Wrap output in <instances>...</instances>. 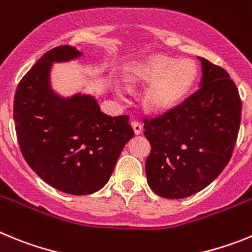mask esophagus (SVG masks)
<instances>
[{
  "label": "esophagus",
  "instance_id": "esophagus-1",
  "mask_svg": "<svg viewBox=\"0 0 252 252\" xmlns=\"http://www.w3.org/2000/svg\"><path fill=\"white\" fill-rule=\"evenodd\" d=\"M131 126H132L133 131H135V133L136 135H140V133L142 132V124L139 121H132L131 122Z\"/></svg>",
  "mask_w": 252,
  "mask_h": 252
}]
</instances>
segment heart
Returning a JSON list of instances; mask_svg holds the SVG:
<instances>
[{
  "label": "heart",
  "mask_w": 252,
  "mask_h": 252,
  "mask_svg": "<svg viewBox=\"0 0 252 252\" xmlns=\"http://www.w3.org/2000/svg\"><path fill=\"white\" fill-rule=\"evenodd\" d=\"M197 79V66L189 59L155 57L139 64L127 75L128 88L150 86L144 94V104L153 112H166L186 98ZM117 97L126 98L122 84L113 86Z\"/></svg>",
  "instance_id": "obj_1"
}]
</instances>
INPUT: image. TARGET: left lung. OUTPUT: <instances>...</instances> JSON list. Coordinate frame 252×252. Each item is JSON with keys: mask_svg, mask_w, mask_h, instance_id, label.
Listing matches in <instances>:
<instances>
[{"mask_svg": "<svg viewBox=\"0 0 252 252\" xmlns=\"http://www.w3.org/2000/svg\"><path fill=\"white\" fill-rule=\"evenodd\" d=\"M198 60L199 90L160 117L145 120L148 184L168 199L187 198L212 183L230 161L239 133L242 106L235 83L221 66Z\"/></svg>", "mask_w": 252, "mask_h": 252, "instance_id": "1", "label": "left lung"}]
</instances>
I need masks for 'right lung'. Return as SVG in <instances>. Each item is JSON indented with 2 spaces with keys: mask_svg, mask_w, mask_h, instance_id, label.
<instances>
[{
  "mask_svg": "<svg viewBox=\"0 0 252 252\" xmlns=\"http://www.w3.org/2000/svg\"><path fill=\"white\" fill-rule=\"evenodd\" d=\"M84 53L63 45L49 50L17 86L13 120L26 162L60 192L87 195L103 188L133 137L128 116H108L94 95H62L51 86L53 66Z\"/></svg>",
  "mask_w": 252,
  "mask_h": 252,
  "instance_id": "add662e5",
  "label": "right lung"
}]
</instances>
